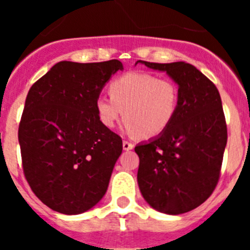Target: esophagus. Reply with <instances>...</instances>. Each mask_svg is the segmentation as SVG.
<instances>
[{
  "label": "esophagus",
  "mask_w": 250,
  "mask_h": 250,
  "mask_svg": "<svg viewBox=\"0 0 250 250\" xmlns=\"http://www.w3.org/2000/svg\"><path fill=\"white\" fill-rule=\"evenodd\" d=\"M123 149L124 150H131V149H134V144H132V143H130V141L124 140L123 141Z\"/></svg>",
  "instance_id": "34e87169"
}]
</instances>
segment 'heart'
I'll return each mask as SVG.
<instances>
[{"label":"heart","instance_id":"obj_1","mask_svg":"<svg viewBox=\"0 0 250 250\" xmlns=\"http://www.w3.org/2000/svg\"><path fill=\"white\" fill-rule=\"evenodd\" d=\"M110 94L96 99L100 123L114 129L124 116L126 130L141 139L159 136L171 125L180 103V89L171 79L132 71L110 83Z\"/></svg>","mask_w":250,"mask_h":250}]
</instances>
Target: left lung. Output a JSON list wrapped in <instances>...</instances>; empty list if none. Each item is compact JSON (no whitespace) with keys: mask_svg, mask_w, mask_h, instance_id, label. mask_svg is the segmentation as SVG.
I'll list each match as a JSON object with an SVG mask.
<instances>
[{"mask_svg":"<svg viewBox=\"0 0 250 250\" xmlns=\"http://www.w3.org/2000/svg\"><path fill=\"white\" fill-rule=\"evenodd\" d=\"M138 62L165 71L180 89L171 125L135 146L140 159L139 188L155 210L170 215L187 213L203 204L219 180L228 139L222 99L215 85L190 63Z\"/></svg>","mask_w":250,"mask_h":250,"instance_id":"1","label":"left lung"}]
</instances>
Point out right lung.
<instances>
[{
	"label": "right lung",
	"mask_w": 250,
	"mask_h": 250,
	"mask_svg": "<svg viewBox=\"0 0 250 250\" xmlns=\"http://www.w3.org/2000/svg\"><path fill=\"white\" fill-rule=\"evenodd\" d=\"M123 68L119 60L61 61L31 86L19 126L22 167L52 210L81 214L107 190L123 140L100 123L95 103Z\"/></svg>",
	"instance_id": "add662e5"
}]
</instances>
